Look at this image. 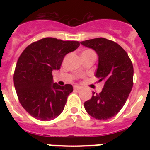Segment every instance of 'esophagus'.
Masks as SVG:
<instances>
[{
  "label": "esophagus",
  "instance_id": "1",
  "mask_svg": "<svg viewBox=\"0 0 150 150\" xmlns=\"http://www.w3.org/2000/svg\"><path fill=\"white\" fill-rule=\"evenodd\" d=\"M74 89L75 90H79V89H81V87L79 86H74Z\"/></svg>",
  "mask_w": 150,
  "mask_h": 150
}]
</instances>
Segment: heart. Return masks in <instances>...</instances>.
<instances>
[{"instance_id": "heart-1", "label": "heart", "mask_w": 150, "mask_h": 150, "mask_svg": "<svg viewBox=\"0 0 150 150\" xmlns=\"http://www.w3.org/2000/svg\"><path fill=\"white\" fill-rule=\"evenodd\" d=\"M90 53H94V52L91 50H86L85 51H83L82 54H90Z\"/></svg>"}]
</instances>
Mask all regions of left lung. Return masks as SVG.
Here are the masks:
<instances>
[{
  "mask_svg": "<svg viewBox=\"0 0 150 150\" xmlns=\"http://www.w3.org/2000/svg\"><path fill=\"white\" fill-rule=\"evenodd\" d=\"M93 49L99 56L96 77L104 81L100 93L86 101L87 113L98 120H107L115 116L125 103L133 86V65L128 54L114 41L95 38L81 42Z\"/></svg>",
  "mask_w": 150,
  "mask_h": 150,
  "instance_id": "8db88e82",
  "label": "left lung"
}]
</instances>
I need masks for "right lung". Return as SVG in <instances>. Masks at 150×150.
<instances>
[{"mask_svg":"<svg viewBox=\"0 0 150 150\" xmlns=\"http://www.w3.org/2000/svg\"><path fill=\"white\" fill-rule=\"evenodd\" d=\"M79 41L47 37L29 44L18 59L14 85L22 107L34 118L50 121L63 111L71 85L53 83V70L61 68L66 54L79 47Z\"/></svg>","mask_w":150,"mask_h":150,"instance_id":"add662e5","label":"right lung"}]
</instances>
